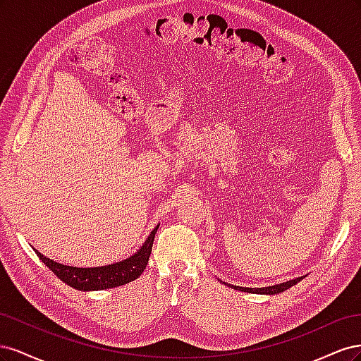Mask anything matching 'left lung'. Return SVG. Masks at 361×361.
<instances>
[{
	"label": "left lung",
	"mask_w": 361,
	"mask_h": 361,
	"mask_svg": "<svg viewBox=\"0 0 361 361\" xmlns=\"http://www.w3.org/2000/svg\"><path fill=\"white\" fill-rule=\"evenodd\" d=\"M302 280V277H298V279H293V280H289V281H285V283H280V285H274V286H267V288H241V286H233V285H227V283H224V285L231 286L236 290H243V292H248V293H262V295H276V293H280L283 290L289 289L290 286L297 285V283Z\"/></svg>",
	"instance_id": "left-lung-1"
}]
</instances>
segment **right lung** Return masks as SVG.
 I'll use <instances>...</instances> for the list:
<instances>
[{
  "mask_svg": "<svg viewBox=\"0 0 361 361\" xmlns=\"http://www.w3.org/2000/svg\"><path fill=\"white\" fill-rule=\"evenodd\" d=\"M159 224L150 232L145 244L140 247L135 255L129 256L125 260H120L117 264L105 265V267H94V268H76L59 264L52 259H48L35 248L39 259L45 264L54 274H56L61 281L66 283L71 288L78 290H102L126 285L129 281L138 279L149 262V256L152 253V245H154L155 233Z\"/></svg>",
  "mask_w": 361,
  "mask_h": 361,
  "instance_id": "1",
  "label": "right lung"
}]
</instances>
